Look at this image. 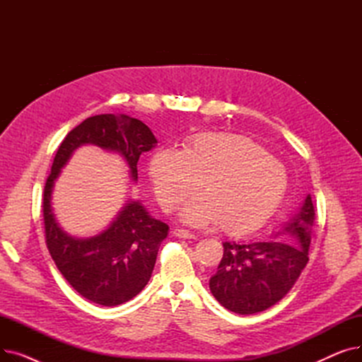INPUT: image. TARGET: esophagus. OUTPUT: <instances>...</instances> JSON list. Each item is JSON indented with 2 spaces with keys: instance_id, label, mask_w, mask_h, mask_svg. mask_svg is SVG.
Returning <instances> with one entry per match:
<instances>
[{
  "instance_id": "esophagus-1",
  "label": "esophagus",
  "mask_w": 362,
  "mask_h": 362,
  "mask_svg": "<svg viewBox=\"0 0 362 362\" xmlns=\"http://www.w3.org/2000/svg\"><path fill=\"white\" fill-rule=\"evenodd\" d=\"M175 236L180 238V239H197V235L189 232V230H185V229H175Z\"/></svg>"
}]
</instances>
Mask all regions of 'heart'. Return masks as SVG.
I'll return each mask as SVG.
<instances>
[{
	"label": "heart",
	"instance_id": "1",
	"mask_svg": "<svg viewBox=\"0 0 362 362\" xmlns=\"http://www.w3.org/2000/svg\"><path fill=\"white\" fill-rule=\"evenodd\" d=\"M160 205L173 211L199 187L180 217L186 224L217 221L227 233H245L267 220L288 187L284 165L259 144L227 132L199 133L183 151L163 148L149 160Z\"/></svg>",
	"mask_w": 362,
	"mask_h": 362
}]
</instances>
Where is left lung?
<instances>
[{
	"label": "left lung",
	"mask_w": 362,
	"mask_h": 362,
	"mask_svg": "<svg viewBox=\"0 0 362 362\" xmlns=\"http://www.w3.org/2000/svg\"><path fill=\"white\" fill-rule=\"evenodd\" d=\"M315 211L311 195L273 238L224 242L210 291L232 313L250 315L273 307L293 288L308 262Z\"/></svg>",
	"instance_id": "1"
}]
</instances>
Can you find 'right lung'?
I'll list each match as a JSON object with an SVG mask.
<instances>
[{
  "label": "right lung",
  "instance_id": "right-lung-1",
  "mask_svg": "<svg viewBox=\"0 0 362 362\" xmlns=\"http://www.w3.org/2000/svg\"><path fill=\"white\" fill-rule=\"evenodd\" d=\"M156 144L154 133L141 120L126 114H100L69 132L55 154L44 189L47 246L71 288L98 305H120L146 286L168 226L152 217L139 199H129L101 233L73 236L55 218L54 183L73 152L83 145L119 154L129 167L130 180L136 182L138 160Z\"/></svg>",
  "mask_w": 362,
  "mask_h": 362
}]
</instances>
